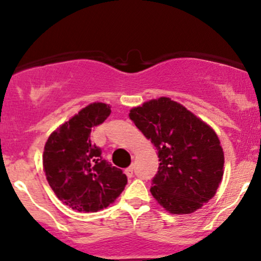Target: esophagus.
<instances>
[{"label": "esophagus", "mask_w": 261, "mask_h": 261, "mask_svg": "<svg viewBox=\"0 0 261 261\" xmlns=\"http://www.w3.org/2000/svg\"><path fill=\"white\" fill-rule=\"evenodd\" d=\"M125 174H126L127 178H133V176H134V166H130L128 168L125 169Z\"/></svg>", "instance_id": "esophagus-1"}]
</instances>
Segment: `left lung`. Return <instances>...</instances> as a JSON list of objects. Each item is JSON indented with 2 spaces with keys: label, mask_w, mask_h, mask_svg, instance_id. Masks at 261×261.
<instances>
[{
  "label": "left lung",
  "mask_w": 261,
  "mask_h": 261,
  "mask_svg": "<svg viewBox=\"0 0 261 261\" xmlns=\"http://www.w3.org/2000/svg\"><path fill=\"white\" fill-rule=\"evenodd\" d=\"M128 116L158 151L161 163L151 187L157 202L174 215L201 208L223 176L224 155L216 133L166 97L133 108Z\"/></svg>",
  "instance_id": "obj_1"
}]
</instances>
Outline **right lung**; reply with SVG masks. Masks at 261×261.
Masks as SVG:
<instances>
[{"label":"right lung","mask_w":261,"mask_h":261,"mask_svg":"<svg viewBox=\"0 0 261 261\" xmlns=\"http://www.w3.org/2000/svg\"><path fill=\"white\" fill-rule=\"evenodd\" d=\"M108 104L92 103L62 124L47 139L43 166L47 182L66 206L80 212H97L116 200L125 185L121 169L103 160L92 143V128L110 115Z\"/></svg>","instance_id":"right-lung-1"}]
</instances>
